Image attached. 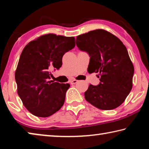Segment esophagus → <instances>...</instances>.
I'll use <instances>...</instances> for the list:
<instances>
[{"label": "esophagus", "mask_w": 149, "mask_h": 149, "mask_svg": "<svg viewBox=\"0 0 149 149\" xmlns=\"http://www.w3.org/2000/svg\"><path fill=\"white\" fill-rule=\"evenodd\" d=\"M77 81H78L77 80V79H72V80H71V81H70V84H71L72 85H74V84H76V83H77Z\"/></svg>", "instance_id": "1"}]
</instances>
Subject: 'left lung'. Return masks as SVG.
<instances>
[{
	"mask_svg": "<svg viewBox=\"0 0 149 149\" xmlns=\"http://www.w3.org/2000/svg\"><path fill=\"white\" fill-rule=\"evenodd\" d=\"M77 47L90 56L91 73H98L100 84L89 85L87 102L100 110H113L125 101L133 85L134 67L127 50L116 36L99 29L79 35Z\"/></svg>",
	"mask_w": 149,
	"mask_h": 149,
	"instance_id": "left-lung-1",
	"label": "left lung"
}]
</instances>
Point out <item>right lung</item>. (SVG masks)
<instances>
[{"label": "right lung", "mask_w": 149, "mask_h": 149, "mask_svg": "<svg viewBox=\"0 0 149 149\" xmlns=\"http://www.w3.org/2000/svg\"><path fill=\"white\" fill-rule=\"evenodd\" d=\"M74 47V37L49 33L30 41L22 50L15 72L17 91L35 116L49 117L64 104L70 85L50 81V70H58L63 55Z\"/></svg>", "instance_id": "right-lung-1"}]
</instances>
